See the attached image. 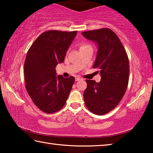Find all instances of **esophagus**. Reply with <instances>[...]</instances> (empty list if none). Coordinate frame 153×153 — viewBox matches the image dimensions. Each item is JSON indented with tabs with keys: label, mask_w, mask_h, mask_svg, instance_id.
Instances as JSON below:
<instances>
[{
	"label": "esophagus",
	"mask_w": 153,
	"mask_h": 153,
	"mask_svg": "<svg viewBox=\"0 0 153 153\" xmlns=\"http://www.w3.org/2000/svg\"><path fill=\"white\" fill-rule=\"evenodd\" d=\"M82 79L80 78V77H76V81H79V80H81Z\"/></svg>",
	"instance_id": "obj_1"
}]
</instances>
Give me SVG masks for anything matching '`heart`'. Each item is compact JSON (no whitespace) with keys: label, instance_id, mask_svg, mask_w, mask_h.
Returning a JSON list of instances; mask_svg holds the SVG:
<instances>
[{"label":"heart","instance_id":"1","mask_svg":"<svg viewBox=\"0 0 153 153\" xmlns=\"http://www.w3.org/2000/svg\"><path fill=\"white\" fill-rule=\"evenodd\" d=\"M88 46H90V45H86V44H83V45H81L79 46V49L81 50V49H83V48H87L88 47Z\"/></svg>","mask_w":153,"mask_h":153}]
</instances>
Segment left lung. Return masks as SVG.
I'll use <instances>...</instances> for the list:
<instances>
[{
	"label": "left lung",
	"instance_id": "left-lung-1",
	"mask_svg": "<svg viewBox=\"0 0 153 153\" xmlns=\"http://www.w3.org/2000/svg\"><path fill=\"white\" fill-rule=\"evenodd\" d=\"M82 33L86 39L97 44L93 68L98 69L101 76L100 82L86 80L84 102L93 113L104 115L117 107L125 94L129 74L128 57L120 38L108 28Z\"/></svg>",
	"mask_w": 153,
	"mask_h": 153
}]
</instances>
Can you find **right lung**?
Segmentation results:
<instances>
[{"mask_svg": "<svg viewBox=\"0 0 153 153\" xmlns=\"http://www.w3.org/2000/svg\"><path fill=\"white\" fill-rule=\"evenodd\" d=\"M77 32L47 31L38 36L27 51L25 88L33 102L43 112L54 113L65 105L75 78L57 76L55 67L64 61Z\"/></svg>", "mask_w": 153, "mask_h": 153, "instance_id": "add662e5", "label": "right lung"}]
</instances>
